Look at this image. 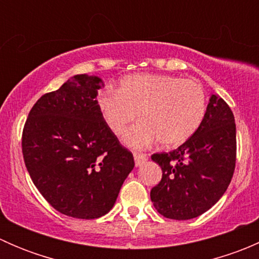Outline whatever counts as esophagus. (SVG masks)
Here are the masks:
<instances>
[{
    "mask_svg": "<svg viewBox=\"0 0 259 259\" xmlns=\"http://www.w3.org/2000/svg\"><path fill=\"white\" fill-rule=\"evenodd\" d=\"M134 160H135V165L137 166H140L143 163H145L146 160H148V155L144 153H138V151H135L134 153Z\"/></svg>",
    "mask_w": 259,
    "mask_h": 259,
    "instance_id": "obj_1",
    "label": "esophagus"
}]
</instances>
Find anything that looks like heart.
I'll return each mask as SVG.
<instances>
[{
  "label": "heart",
  "mask_w": 259,
  "mask_h": 259,
  "mask_svg": "<svg viewBox=\"0 0 259 259\" xmlns=\"http://www.w3.org/2000/svg\"><path fill=\"white\" fill-rule=\"evenodd\" d=\"M98 109L115 135H121L138 114L140 122L124 135L130 148H146L156 140L165 148H174L200 127L207 114V95L195 80L134 74L120 81L116 91L100 94Z\"/></svg>",
  "instance_id": "1"
}]
</instances>
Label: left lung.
<instances>
[{
  "label": "left lung",
  "mask_w": 259,
  "mask_h": 259,
  "mask_svg": "<svg viewBox=\"0 0 259 259\" xmlns=\"http://www.w3.org/2000/svg\"><path fill=\"white\" fill-rule=\"evenodd\" d=\"M236 155L234 115L223 99L211 95L197 133L176 150L151 155L163 171L150 190L155 209L177 221L210 209L231 183Z\"/></svg>",
  "instance_id": "obj_1"
}]
</instances>
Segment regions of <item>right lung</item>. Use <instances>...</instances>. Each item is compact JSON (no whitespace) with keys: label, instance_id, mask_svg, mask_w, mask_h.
Masks as SVG:
<instances>
[{"label":"right lung","instance_id":"obj_1","mask_svg":"<svg viewBox=\"0 0 259 259\" xmlns=\"http://www.w3.org/2000/svg\"><path fill=\"white\" fill-rule=\"evenodd\" d=\"M98 76L76 75L41 96L22 132L26 168L42 197L65 215L103 217L134 168L133 154L98 109Z\"/></svg>","mask_w":259,"mask_h":259}]
</instances>
